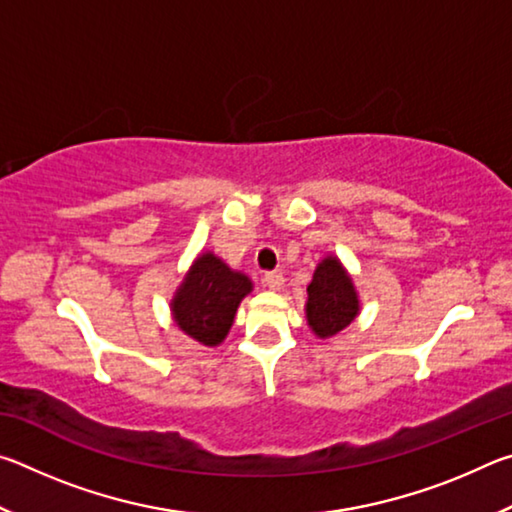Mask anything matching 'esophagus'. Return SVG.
Segmentation results:
<instances>
[{
  "label": "esophagus",
  "instance_id": "34e87169",
  "mask_svg": "<svg viewBox=\"0 0 512 512\" xmlns=\"http://www.w3.org/2000/svg\"><path fill=\"white\" fill-rule=\"evenodd\" d=\"M264 284L271 291H282L284 289V275L280 271H273V273H266L264 275Z\"/></svg>",
  "mask_w": 512,
  "mask_h": 512
}]
</instances>
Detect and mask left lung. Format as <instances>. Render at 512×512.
Wrapping results in <instances>:
<instances>
[{
	"label": "left lung",
	"instance_id": "left-lung-1",
	"mask_svg": "<svg viewBox=\"0 0 512 512\" xmlns=\"http://www.w3.org/2000/svg\"><path fill=\"white\" fill-rule=\"evenodd\" d=\"M361 311L359 291L352 275L336 255L318 262L314 280L307 287L305 316L307 325L318 339H332L354 323Z\"/></svg>",
	"mask_w": 512,
	"mask_h": 512
}]
</instances>
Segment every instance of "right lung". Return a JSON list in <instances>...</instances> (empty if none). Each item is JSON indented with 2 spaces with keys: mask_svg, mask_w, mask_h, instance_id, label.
Returning <instances> with one entry per match:
<instances>
[{
  "mask_svg": "<svg viewBox=\"0 0 512 512\" xmlns=\"http://www.w3.org/2000/svg\"><path fill=\"white\" fill-rule=\"evenodd\" d=\"M253 291L250 277L235 271L212 250L198 255L169 302L171 318L189 339L216 348L225 341L237 309Z\"/></svg>",
  "mask_w": 512,
  "mask_h": 512,
  "instance_id": "1",
  "label": "right lung"
}]
</instances>
